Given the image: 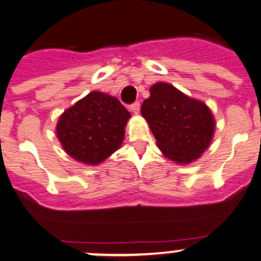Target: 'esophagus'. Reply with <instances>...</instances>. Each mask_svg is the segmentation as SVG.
<instances>
[{
  "instance_id": "1",
  "label": "esophagus",
  "mask_w": 261,
  "mask_h": 261,
  "mask_svg": "<svg viewBox=\"0 0 261 261\" xmlns=\"http://www.w3.org/2000/svg\"><path fill=\"white\" fill-rule=\"evenodd\" d=\"M128 110L131 111V113L134 114H137L140 111V102L139 101H135L134 104L128 105Z\"/></svg>"
}]
</instances>
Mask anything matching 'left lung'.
Wrapping results in <instances>:
<instances>
[{
  "instance_id": "left-lung-1",
  "label": "left lung",
  "mask_w": 261,
  "mask_h": 261,
  "mask_svg": "<svg viewBox=\"0 0 261 261\" xmlns=\"http://www.w3.org/2000/svg\"><path fill=\"white\" fill-rule=\"evenodd\" d=\"M141 114L167 159L190 163L204 152L214 133V119L204 102L192 99L167 83L150 89Z\"/></svg>"
}]
</instances>
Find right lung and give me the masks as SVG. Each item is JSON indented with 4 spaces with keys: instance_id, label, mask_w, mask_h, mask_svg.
<instances>
[{
    "instance_id": "right-lung-1",
    "label": "right lung",
    "mask_w": 261,
    "mask_h": 261,
    "mask_svg": "<svg viewBox=\"0 0 261 261\" xmlns=\"http://www.w3.org/2000/svg\"><path fill=\"white\" fill-rule=\"evenodd\" d=\"M128 117L116 98L93 91L59 117L57 136L74 160L98 165L121 146Z\"/></svg>"
}]
</instances>
